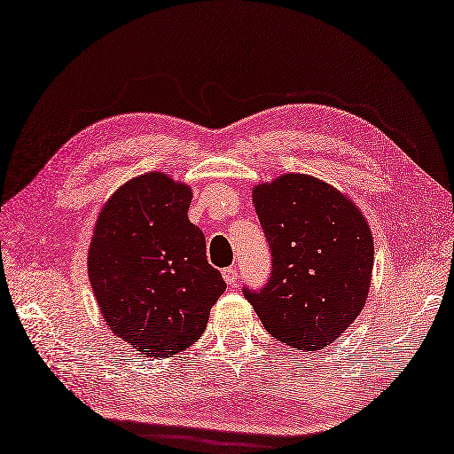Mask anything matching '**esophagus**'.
Segmentation results:
<instances>
[{"label": "esophagus", "instance_id": "1", "mask_svg": "<svg viewBox=\"0 0 454 454\" xmlns=\"http://www.w3.org/2000/svg\"><path fill=\"white\" fill-rule=\"evenodd\" d=\"M223 278L226 280V284L236 286V282H238V270L234 269V266H228V269L223 270Z\"/></svg>", "mask_w": 454, "mask_h": 454}]
</instances>
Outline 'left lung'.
I'll list each match as a JSON object with an SVG mask.
<instances>
[{
  "label": "left lung",
  "instance_id": "1",
  "mask_svg": "<svg viewBox=\"0 0 454 454\" xmlns=\"http://www.w3.org/2000/svg\"><path fill=\"white\" fill-rule=\"evenodd\" d=\"M272 270L243 287L264 330L295 351L335 341L363 310L374 241L358 208L307 174H284L253 190Z\"/></svg>",
  "mask_w": 454,
  "mask_h": 454
}]
</instances>
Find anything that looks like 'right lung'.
Here are the masks:
<instances>
[{"mask_svg": "<svg viewBox=\"0 0 454 454\" xmlns=\"http://www.w3.org/2000/svg\"><path fill=\"white\" fill-rule=\"evenodd\" d=\"M190 203L188 185L147 172L114 192L90 246V284L103 318L147 356H172L200 340L226 289L207 262Z\"/></svg>", "mask_w": 454, "mask_h": 454, "instance_id": "obj_1", "label": "right lung"}]
</instances>
